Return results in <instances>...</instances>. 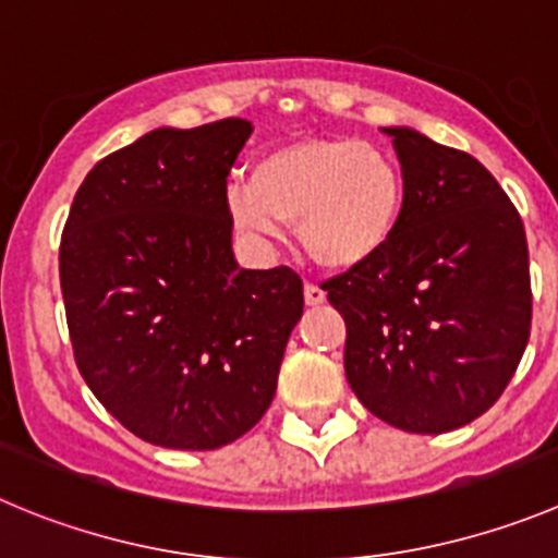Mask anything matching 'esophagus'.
<instances>
[{
	"label": "esophagus",
	"instance_id": "1",
	"mask_svg": "<svg viewBox=\"0 0 558 558\" xmlns=\"http://www.w3.org/2000/svg\"><path fill=\"white\" fill-rule=\"evenodd\" d=\"M303 294H305V305H322L327 300L325 289H322V286H316V283H305Z\"/></svg>",
	"mask_w": 558,
	"mask_h": 558
}]
</instances>
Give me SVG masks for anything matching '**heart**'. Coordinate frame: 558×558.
<instances>
[{"mask_svg":"<svg viewBox=\"0 0 558 558\" xmlns=\"http://www.w3.org/2000/svg\"><path fill=\"white\" fill-rule=\"evenodd\" d=\"M404 179L390 154L361 140H296L264 154L250 184L228 190L233 228L272 242L296 226L305 253L327 269H355L393 239Z\"/></svg>","mask_w":558,"mask_h":558,"instance_id":"1","label":"heart"}]
</instances>
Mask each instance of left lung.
<instances>
[{"mask_svg":"<svg viewBox=\"0 0 558 558\" xmlns=\"http://www.w3.org/2000/svg\"><path fill=\"white\" fill-rule=\"evenodd\" d=\"M383 132L402 165V222L325 291L347 322L343 368L363 408L397 429L440 435L487 413L523 357L529 244L482 161L415 129Z\"/></svg>","mask_w":558,"mask_h":558,"instance_id":"8db88e82","label":"left lung"}]
</instances>
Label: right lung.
I'll list each match as a JSON object with an SVG mask.
<instances>
[{"label": "right lung", "instance_id": "1", "mask_svg": "<svg viewBox=\"0 0 558 558\" xmlns=\"http://www.w3.org/2000/svg\"><path fill=\"white\" fill-rule=\"evenodd\" d=\"M250 134L242 118L143 134L87 173L62 231L76 366L109 415L165 449L253 429L303 316L296 272L233 255L226 179Z\"/></svg>", "mask_w": 558, "mask_h": 558}]
</instances>
